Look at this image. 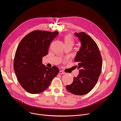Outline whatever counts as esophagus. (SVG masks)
Instances as JSON below:
<instances>
[{
	"instance_id": "esophagus-1",
	"label": "esophagus",
	"mask_w": 121,
	"mask_h": 121,
	"mask_svg": "<svg viewBox=\"0 0 121 121\" xmlns=\"http://www.w3.org/2000/svg\"><path fill=\"white\" fill-rule=\"evenodd\" d=\"M59 74H65V72H64L63 71L60 70V71H59Z\"/></svg>"
}]
</instances>
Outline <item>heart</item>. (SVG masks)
Wrapping results in <instances>:
<instances>
[{"instance_id": "obj_1", "label": "heart", "mask_w": 121, "mask_h": 121, "mask_svg": "<svg viewBox=\"0 0 121 121\" xmlns=\"http://www.w3.org/2000/svg\"><path fill=\"white\" fill-rule=\"evenodd\" d=\"M63 41L65 46L70 45L73 46L74 43V40L72 35H66L63 37Z\"/></svg>"}]
</instances>
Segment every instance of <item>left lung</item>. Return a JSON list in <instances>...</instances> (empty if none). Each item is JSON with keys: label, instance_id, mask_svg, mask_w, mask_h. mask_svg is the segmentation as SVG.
I'll list each match as a JSON object with an SVG mask.
<instances>
[{"label": "left lung", "instance_id": "obj_1", "mask_svg": "<svg viewBox=\"0 0 121 121\" xmlns=\"http://www.w3.org/2000/svg\"><path fill=\"white\" fill-rule=\"evenodd\" d=\"M82 43L74 61L79 73L73 77L72 84L66 86L69 92L82 95L89 93L96 85L101 73L102 58L99 48L94 40L84 32L75 33Z\"/></svg>", "mask_w": 121, "mask_h": 121}]
</instances>
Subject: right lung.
<instances>
[{
  "mask_svg": "<svg viewBox=\"0 0 121 121\" xmlns=\"http://www.w3.org/2000/svg\"><path fill=\"white\" fill-rule=\"evenodd\" d=\"M59 34L35 30L20 41L16 51L13 68L17 80L27 92L36 94L47 89L59 73L56 66L48 68L42 63L48 54L50 44Z\"/></svg>",
  "mask_w": 121,
  "mask_h": 121,
  "instance_id": "1",
  "label": "right lung"
}]
</instances>
